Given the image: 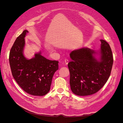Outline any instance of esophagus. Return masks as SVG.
I'll return each instance as SVG.
<instances>
[{"label":"esophagus","instance_id":"obj_1","mask_svg":"<svg viewBox=\"0 0 123 123\" xmlns=\"http://www.w3.org/2000/svg\"><path fill=\"white\" fill-rule=\"evenodd\" d=\"M64 62H65L66 65H68V60L67 59H65V60H64Z\"/></svg>","mask_w":123,"mask_h":123}]
</instances>
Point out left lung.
I'll return each mask as SVG.
<instances>
[{
    "instance_id": "obj_1",
    "label": "left lung",
    "mask_w": 123,
    "mask_h": 123,
    "mask_svg": "<svg viewBox=\"0 0 123 123\" xmlns=\"http://www.w3.org/2000/svg\"><path fill=\"white\" fill-rule=\"evenodd\" d=\"M100 60L93 55V50L83 48L72 51L68 68L69 84L73 92L79 96H87L98 92L107 82L112 69L113 58L110 45L100 40Z\"/></svg>"
}]
</instances>
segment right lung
<instances>
[{
  "label": "right lung",
  "instance_id": "add662e5",
  "mask_svg": "<svg viewBox=\"0 0 123 123\" xmlns=\"http://www.w3.org/2000/svg\"><path fill=\"white\" fill-rule=\"evenodd\" d=\"M27 30H24L17 37L9 55V62L13 77L21 88L34 96H43L50 90L52 77L58 69V61L49 60L41 55L27 59L23 51L24 37Z\"/></svg>",
  "mask_w": 123,
  "mask_h": 123
}]
</instances>
